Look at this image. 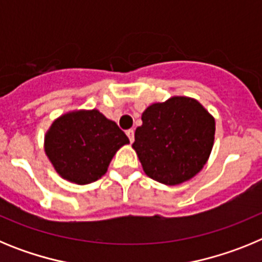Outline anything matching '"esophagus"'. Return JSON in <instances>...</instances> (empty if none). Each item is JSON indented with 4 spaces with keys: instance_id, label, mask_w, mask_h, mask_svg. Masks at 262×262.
<instances>
[{
    "instance_id": "34e87169",
    "label": "esophagus",
    "mask_w": 262,
    "mask_h": 262,
    "mask_svg": "<svg viewBox=\"0 0 262 262\" xmlns=\"http://www.w3.org/2000/svg\"><path fill=\"white\" fill-rule=\"evenodd\" d=\"M126 134H127V136H128L129 142L133 143L134 139H135V133H134V129H127Z\"/></svg>"
}]
</instances>
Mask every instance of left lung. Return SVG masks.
<instances>
[{
	"instance_id": "1",
	"label": "left lung",
	"mask_w": 262,
	"mask_h": 262,
	"mask_svg": "<svg viewBox=\"0 0 262 262\" xmlns=\"http://www.w3.org/2000/svg\"><path fill=\"white\" fill-rule=\"evenodd\" d=\"M133 147L148 177L178 185L200 172L211 154L215 120L198 101L173 97L142 115Z\"/></svg>"
}]
</instances>
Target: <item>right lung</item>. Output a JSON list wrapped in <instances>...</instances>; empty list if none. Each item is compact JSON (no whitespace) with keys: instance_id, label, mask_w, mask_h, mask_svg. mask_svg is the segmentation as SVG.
I'll use <instances>...</instances> for the list:
<instances>
[{"instance_id":"add662e5","label":"right lung","mask_w":262,"mask_h":262,"mask_svg":"<svg viewBox=\"0 0 262 262\" xmlns=\"http://www.w3.org/2000/svg\"><path fill=\"white\" fill-rule=\"evenodd\" d=\"M126 134L98 110L72 111L52 123L45 140L46 155L68 181L86 185L107 172L108 164Z\"/></svg>"}]
</instances>
